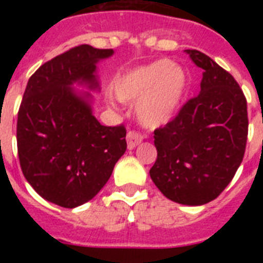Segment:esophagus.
<instances>
[{
  "instance_id": "1",
  "label": "esophagus",
  "mask_w": 263,
  "mask_h": 263,
  "mask_svg": "<svg viewBox=\"0 0 263 263\" xmlns=\"http://www.w3.org/2000/svg\"><path fill=\"white\" fill-rule=\"evenodd\" d=\"M142 142V135H139V134H136V132H132L129 131L127 134V147L129 148V150H132V148H135L138 144Z\"/></svg>"
}]
</instances>
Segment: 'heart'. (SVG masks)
<instances>
[{"instance_id":"heart-1","label":"heart","mask_w":263,"mask_h":263,"mask_svg":"<svg viewBox=\"0 0 263 263\" xmlns=\"http://www.w3.org/2000/svg\"><path fill=\"white\" fill-rule=\"evenodd\" d=\"M187 90V75L183 68L169 60L138 67L117 78L113 84L116 98L134 102L135 116L142 125L158 128L175 116Z\"/></svg>"}]
</instances>
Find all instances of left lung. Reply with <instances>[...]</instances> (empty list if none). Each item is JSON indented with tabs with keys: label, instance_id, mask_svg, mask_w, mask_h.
I'll use <instances>...</instances> for the list:
<instances>
[{
	"label": "left lung",
	"instance_id": "1",
	"mask_svg": "<svg viewBox=\"0 0 263 263\" xmlns=\"http://www.w3.org/2000/svg\"><path fill=\"white\" fill-rule=\"evenodd\" d=\"M203 69L200 91L164 128L154 131L150 177L168 199L200 206L231 183L245 156L249 119L233 76L198 50H184Z\"/></svg>",
	"mask_w": 263,
	"mask_h": 263
}]
</instances>
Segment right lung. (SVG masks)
Masks as SVG:
<instances>
[{
    "label": "right lung",
    "mask_w": 263,
    "mask_h": 263,
    "mask_svg": "<svg viewBox=\"0 0 263 263\" xmlns=\"http://www.w3.org/2000/svg\"><path fill=\"white\" fill-rule=\"evenodd\" d=\"M113 54L90 45L73 47L43 64L23 95L17 116L23 175L38 195L61 208L92 199L127 150L125 128L105 127L92 113L91 92L101 88L97 64Z\"/></svg>",
    "instance_id": "1"
}]
</instances>
